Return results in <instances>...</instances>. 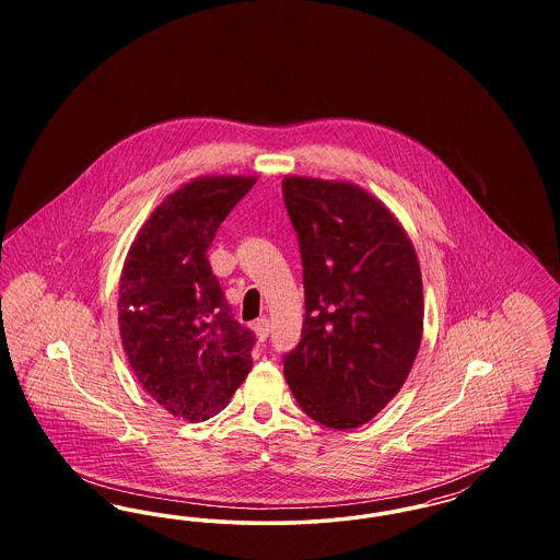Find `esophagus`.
<instances>
[{"label":"esophagus","mask_w":560,"mask_h":560,"mask_svg":"<svg viewBox=\"0 0 560 560\" xmlns=\"http://www.w3.org/2000/svg\"><path fill=\"white\" fill-rule=\"evenodd\" d=\"M254 331H256V336H258V340H260V342H265V340H267L268 331H270V323H268L267 317L254 323Z\"/></svg>","instance_id":"34e87169"}]
</instances>
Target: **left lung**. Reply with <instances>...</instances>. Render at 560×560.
<instances>
[{
    "instance_id": "8db88e82",
    "label": "left lung",
    "mask_w": 560,
    "mask_h": 560,
    "mask_svg": "<svg viewBox=\"0 0 560 560\" xmlns=\"http://www.w3.org/2000/svg\"><path fill=\"white\" fill-rule=\"evenodd\" d=\"M283 199L304 268L302 340L283 373L302 411L350 430L399 395L424 331L416 247L399 218L348 180L290 174Z\"/></svg>"
}]
</instances>
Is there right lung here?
Returning <instances> with one entry per match:
<instances>
[{"label": "right lung", "mask_w": 560, "mask_h": 560, "mask_svg": "<svg viewBox=\"0 0 560 560\" xmlns=\"http://www.w3.org/2000/svg\"><path fill=\"white\" fill-rule=\"evenodd\" d=\"M258 176H199L144 220L119 277L117 320L130 368L174 418L206 422L252 372L254 334L231 315L208 262L222 220Z\"/></svg>", "instance_id": "1"}]
</instances>
